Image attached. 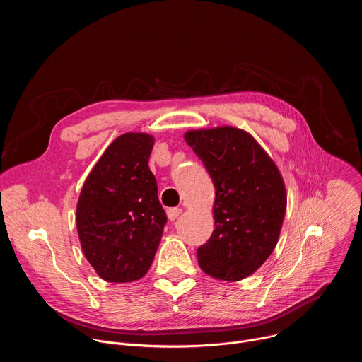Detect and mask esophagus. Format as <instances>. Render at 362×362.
Returning a JSON list of instances; mask_svg holds the SVG:
<instances>
[{
  "label": "esophagus",
  "instance_id": "1",
  "mask_svg": "<svg viewBox=\"0 0 362 362\" xmlns=\"http://www.w3.org/2000/svg\"><path fill=\"white\" fill-rule=\"evenodd\" d=\"M180 214H182V209L180 208H170L169 211H168V218H169V221H176L179 216H180Z\"/></svg>",
  "mask_w": 362,
  "mask_h": 362
}]
</instances>
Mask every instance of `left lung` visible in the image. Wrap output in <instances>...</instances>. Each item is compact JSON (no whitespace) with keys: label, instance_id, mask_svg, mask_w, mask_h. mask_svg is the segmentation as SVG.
Returning <instances> with one entry per match:
<instances>
[{"label":"left lung","instance_id":"1","mask_svg":"<svg viewBox=\"0 0 362 362\" xmlns=\"http://www.w3.org/2000/svg\"><path fill=\"white\" fill-rule=\"evenodd\" d=\"M185 140L216 193L215 230L196 250L199 267L215 279L240 281L276 246L286 209L284 180L267 151L240 129L193 130Z\"/></svg>","mask_w":362,"mask_h":362}]
</instances>
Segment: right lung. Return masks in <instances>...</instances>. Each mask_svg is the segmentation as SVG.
Returning <instances> with one entry per match:
<instances>
[{
    "instance_id": "1",
    "label": "right lung",
    "mask_w": 362,
    "mask_h": 362,
    "mask_svg": "<svg viewBox=\"0 0 362 362\" xmlns=\"http://www.w3.org/2000/svg\"><path fill=\"white\" fill-rule=\"evenodd\" d=\"M153 143L146 133L117 137L78 197L76 222L83 252L109 282H132L147 274L168 222L147 165Z\"/></svg>"
}]
</instances>
